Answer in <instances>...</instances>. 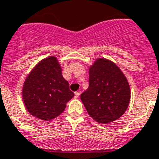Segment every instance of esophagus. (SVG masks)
Listing matches in <instances>:
<instances>
[{
    "instance_id": "esophagus-1",
    "label": "esophagus",
    "mask_w": 159,
    "mask_h": 159,
    "mask_svg": "<svg viewBox=\"0 0 159 159\" xmlns=\"http://www.w3.org/2000/svg\"><path fill=\"white\" fill-rule=\"evenodd\" d=\"M80 94H81V92L80 91H77L75 93V98H79Z\"/></svg>"
}]
</instances>
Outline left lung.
Returning a JSON list of instances; mask_svg holds the SVG:
<instances>
[{
    "label": "left lung",
    "mask_w": 159,
    "mask_h": 159,
    "mask_svg": "<svg viewBox=\"0 0 159 159\" xmlns=\"http://www.w3.org/2000/svg\"><path fill=\"white\" fill-rule=\"evenodd\" d=\"M81 100L93 119L103 124L111 123L128 108V80L116 64L99 58L89 69V87L81 94Z\"/></svg>",
    "instance_id": "left-lung-1"
}]
</instances>
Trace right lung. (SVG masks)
Instances as JSON below:
<instances>
[{
    "label": "right lung",
    "mask_w": 159,
    "mask_h": 159,
    "mask_svg": "<svg viewBox=\"0 0 159 159\" xmlns=\"http://www.w3.org/2000/svg\"><path fill=\"white\" fill-rule=\"evenodd\" d=\"M22 97L27 111L32 116L47 121L63 112L74 93L61 75L57 57H50L40 61L26 77Z\"/></svg>",
    "instance_id": "add662e5"
}]
</instances>
